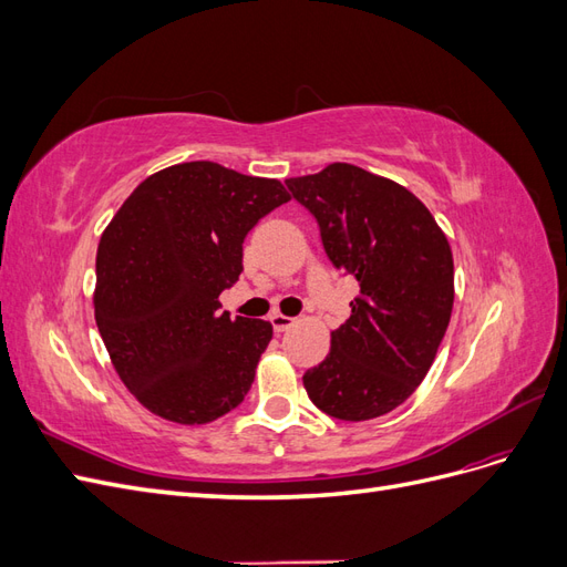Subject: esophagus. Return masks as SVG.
Here are the masks:
<instances>
[{
    "mask_svg": "<svg viewBox=\"0 0 567 567\" xmlns=\"http://www.w3.org/2000/svg\"><path fill=\"white\" fill-rule=\"evenodd\" d=\"M269 321H271L274 331H277V333H284V331H288L290 326L296 323V319H293V317H286V315H271V317H269Z\"/></svg>",
    "mask_w": 567,
    "mask_h": 567,
    "instance_id": "1",
    "label": "esophagus"
}]
</instances>
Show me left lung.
Segmentation results:
<instances>
[{"instance_id":"obj_1","label":"left lung","mask_w":567,"mask_h":567,"mask_svg":"<svg viewBox=\"0 0 567 567\" xmlns=\"http://www.w3.org/2000/svg\"><path fill=\"white\" fill-rule=\"evenodd\" d=\"M286 186L317 219L333 267L359 284L331 352L305 371V390L333 419H379L421 385L447 331L450 241L414 194L357 165L333 163Z\"/></svg>"}]
</instances>
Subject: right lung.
<instances>
[{
  "label": "right lung",
  "mask_w": 567,
  "mask_h": 567,
  "mask_svg": "<svg viewBox=\"0 0 567 567\" xmlns=\"http://www.w3.org/2000/svg\"><path fill=\"white\" fill-rule=\"evenodd\" d=\"M290 200L279 179L210 161L134 188L101 236L94 317L120 381L151 414L210 423L244 402L271 323L229 317L219 293L244 271V238Z\"/></svg>",
  "instance_id": "right-lung-1"
}]
</instances>
